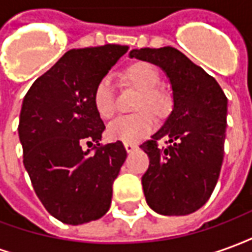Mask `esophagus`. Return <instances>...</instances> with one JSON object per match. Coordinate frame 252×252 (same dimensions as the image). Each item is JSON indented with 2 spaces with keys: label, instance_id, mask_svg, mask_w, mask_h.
I'll return each mask as SVG.
<instances>
[{
  "label": "esophagus",
  "instance_id": "1",
  "mask_svg": "<svg viewBox=\"0 0 252 252\" xmlns=\"http://www.w3.org/2000/svg\"><path fill=\"white\" fill-rule=\"evenodd\" d=\"M124 147H126V153L128 154L133 153V151H135V150L137 148L136 146H135V144H132V143H126V144H124Z\"/></svg>",
  "mask_w": 252,
  "mask_h": 252
}]
</instances>
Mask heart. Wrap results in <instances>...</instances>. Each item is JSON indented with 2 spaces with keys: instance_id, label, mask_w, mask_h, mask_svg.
I'll use <instances>...</instances> for the list:
<instances>
[{
  "instance_id": "1",
  "label": "heart",
  "mask_w": 252,
  "mask_h": 252,
  "mask_svg": "<svg viewBox=\"0 0 252 252\" xmlns=\"http://www.w3.org/2000/svg\"><path fill=\"white\" fill-rule=\"evenodd\" d=\"M126 81L136 86L142 95L137 101V110L148 109L155 115H162L169 108L167 95L158 90L160 77L158 70L150 63L139 62L126 70ZM93 104L102 119H110L116 112V97L113 82L109 77L99 79L93 92ZM155 129V120L148 112L121 116L112 121L106 128V136L113 142L137 143L147 137Z\"/></svg>"
}]
</instances>
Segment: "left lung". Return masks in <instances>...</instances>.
I'll use <instances>...</instances> for the list:
<instances>
[{
  "mask_svg": "<svg viewBox=\"0 0 252 252\" xmlns=\"http://www.w3.org/2000/svg\"><path fill=\"white\" fill-rule=\"evenodd\" d=\"M129 57L160 67L173 89V110L153 140L142 185L148 206L164 216H185L209 200L220 175L227 128L225 94L201 67L173 47L132 50ZM164 137L169 146L158 147Z\"/></svg>",
  "mask_w": 252,
  "mask_h": 252,
  "instance_id": "8db88e82",
  "label": "left lung"
}]
</instances>
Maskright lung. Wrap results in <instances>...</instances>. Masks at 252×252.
I'll return each instance as SVG.
<instances>
[{"label":"right lung","instance_id":"add662e5","mask_svg":"<svg viewBox=\"0 0 252 252\" xmlns=\"http://www.w3.org/2000/svg\"><path fill=\"white\" fill-rule=\"evenodd\" d=\"M126 51L119 44L70 50L25 94L19 123L23 163L41 204L64 224L93 221L109 211L126 151L121 142L99 144L105 126L93 92ZM83 142L99 147L90 154Z\"/></svg>","mask_w":252,"mask_h":252}]
</instances>
